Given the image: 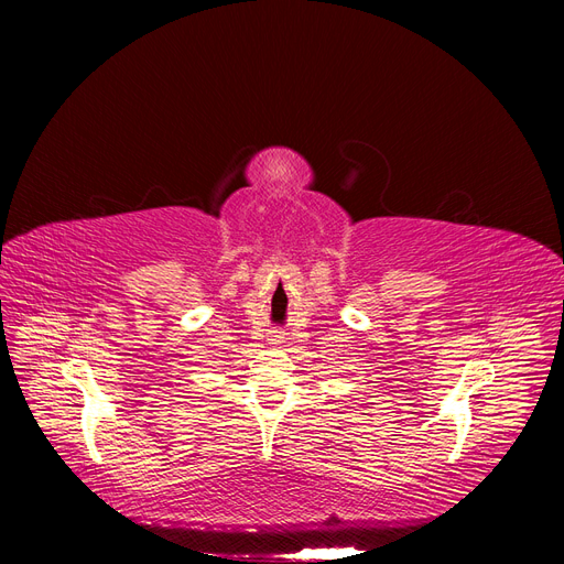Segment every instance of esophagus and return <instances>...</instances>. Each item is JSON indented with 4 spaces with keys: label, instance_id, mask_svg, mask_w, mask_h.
Here are the masks:
<instances>
[{
    "label": "esophagus",
    "instance_id": "1",
    "mask_svg": "<svg viewBox=\"0 0 564 564\" xmlns=\"http://www.w3.org/2000/svg\"><path fill=\"white\" fill-rule=\"evenodd\" d=\"M278 338H282V336H275V340H278Z\"/></svg>",
    "mask_w": 564,
    "mask_h": 564
}]
</instances>
